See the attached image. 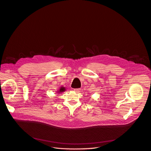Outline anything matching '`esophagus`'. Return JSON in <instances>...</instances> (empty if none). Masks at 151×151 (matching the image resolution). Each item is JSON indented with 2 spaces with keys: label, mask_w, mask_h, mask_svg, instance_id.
Wrapping results in <instances>:
<instances>
[{
  "label": "esophagus",
  "mask_w": 151,
  "mask_h": 151,
  "mask_svg": "<svg viewBox=\"0 0 151 151\" xmlns=\"http://www.w3.org/2000/svg\"><path fill=\"white\" fill-rule=\"evenodd\" d=\"M74 91H75L76 92H81V89H79V88H76V89H74Z\"/></svg>",
  "instance_id": "1"
}]
</instances>
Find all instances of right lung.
<instances>
[{
	"label": "right lung",
	"instance_id": "1",
	"mask_svg": "<svg viewBox=\"0 0 151 151\" xmlns=\"http://www.w3.org/2000/svg\"><path fill=\"white\" fill-rule=\"evenodd\" d=\"M66 91V88H65V87H63V86H62V87L60 88V89H59L58 92H59V93H60V92H64V91Z\"/></svg>",
	"mask_w": 151,
	"mask_h": 151
}]
</instances>
